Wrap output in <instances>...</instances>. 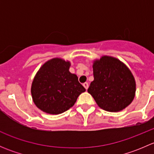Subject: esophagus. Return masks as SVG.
I'll list each match as a JSON object with an SVG mask.
<instances>
[{
	"label": "esophagus",
	"instance_id": "obj_1",
	"mask_svg": "<svg viewBox=\"0 0 154 154\" xmlns=\"http://www.w3.org/2000/svg\"><path fill=\"white\" fill-rule=\"evenodd\" d=\"M83 86H84V88H86V90L88 89V83H83Z\"/></svg>",
	"mask_w": 154,
	"mask_h": 154
}]
</instances>
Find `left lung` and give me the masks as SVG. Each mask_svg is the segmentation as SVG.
<instances>
[{"mask_svg": "<svg viewBox=\"0 0 154 154\" xmlns=\"http://www.w3.org/2000/svg\"><path fill=\"white\" fill-rule=\"evenodd\" d=\"M94 80L88 92L100 108L116 112L127 107L136 95L135 77L130 68L116 57L102 56L93 60Z\"/></svg>", "mask_w": 154, "mask_h": 154, "instance_id": "obj_1", "label": "left lung"}]
</instances>
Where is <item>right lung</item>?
Masks as SVG:
<instances>
[{"label": "right lung", "instance_id": "add662e5", "mask_svg": "<svg viewBox=\"0 0 154 154\" xmlns=\"http://www.w3.org/2000/svg\"><path fill=\"white\" fill-rule=\"evenodd\" d=\"M70 66V61L55 57L38 70L31 85V95L40 110L61 114L74 106L78 96L86 91L77 76L69 71Z\"/></svg>", "mask_w": 154, "mask_h": 154}]
</instances>
